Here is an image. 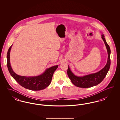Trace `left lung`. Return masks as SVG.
I'll use <instances>...</instances> for the list:
<instances>
[{
	"label": "left lung",
	"mask_w": 120,
	"mask_h": 120,
	"mask_svg": "<svg viewBox=\"0 0 120 120\" xmlns=\"http://www.w3.org/2000/svg\"><path fill=\"white\" fill-rule=\"evenodd\" d=\"M102 38L104 42L108 52V58L105 66L99 71L95 73L87 75H86L78 76H76L71 71L68 66V75L71 82L75 86L80 88H90L97 86L104 79L107 74L110 67L111 50L109 45L107 44L104 34H102Z\"/></svg>",
	"instance_id": "left-lung-1"
}]
</instances>
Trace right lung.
Listing matches in <instances>:
<instances>
[{"mask_svg": "<svg viewBox=\"0 0 120 120\" xmlns=\"http://www.w3.org/2000/svg\"><path fill=\"white\" fill-rule=\"evenodd\" d=\"M11 46L9 48L7 52V67L11 76L17 83L24 88L31 90H40L45 89L51 82L54 72L58 68L56 65L46 69L42 74L34 76H21L17 74L11 68L10 61V52Z\"/></svg>", "mask_w": 120, "mask_h": 120, "instance_id": "right-lung-1", "label": "right lung"}]
</instances>
